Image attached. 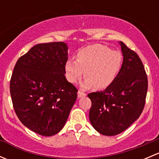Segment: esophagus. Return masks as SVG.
Wrapping results in <instances>:
<instances>
[{
    "label": "esophagus",
    "instance_id": "1",
    "mask_svg": "<svg viewBox=\"0 0 159 159\" xmlns=\"http://www.w3.org/2000/svg\"><path fill=\"white\" fill-rule=\"evenodd\" d=\"M85 96H86V94H85V93L83 92V91H78V98L85 97Z\"/></svg>",
    "mask_w": 159,
    "mask_h": 159
}]
</instances>
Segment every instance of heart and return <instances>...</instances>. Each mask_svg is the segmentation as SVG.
I'll return each instance as SVG.
<instances>
[{"mask_svg": "<svg viewBox=\"0 0 159 159\" xmlns=\"http://www.w3.org/2000/svg\"><path fill=\"white\" fill-rule=\"evenodd\" d=\"M122 62L121 52L102 44H93L81 49L77 54V61L69 59L66 62L65 76L69 82L75 83L84 71V88L103 90L116 79Z\"/></svg>", "mask_w": 159, "mask_h": 159, "instance_id": "b5f03b06", "label": "heart"}]
</instances>
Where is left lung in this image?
Wrapping results in <instances>:
<instances>
[{
    "mask_svg": "<svg viewBox=\"0 0 159 159\" xmlns=\"http://www.w3.org/2000/svg\"><path fill=\"white\" fill-rule=\"evenodd\" d=\"M123 63L116 79L105 91L88 94L91 101L89 118L96 131L113 136L139 118L148 91V77L137 54L120 42Z\"/></svg>",
    "mask_w": 159,
    "mask_h": 159,
    "instance_id": "8db88e82",
    "label": "left lung"
}]
</instances>
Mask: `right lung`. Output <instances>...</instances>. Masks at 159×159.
Returning a JSON list of instances; mask_svg holds the SVG:
<instances>
[{
	"label": "right lung",
	"mask_w": 159,
	"mask_h": 159,
	"mask_svg": "<svg viewBox=\"0 0 159 159\" xmlns=\"http://www.w3.org/2000/svg\"><path fill=\"white\" fill-rule=\"evenodd\" d=\"M68 59L65 43H44L19 57L14 68V109L24 125L41 135H54L63 129L78 97L65 76Z\"/></svg>",
	"instance_id": "add662e5"
}]
</instances>
